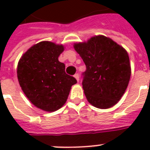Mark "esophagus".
I'll return each mask as SVG.
<instances>
[{
    "label": "esophagus",
    "instance_id": "esophagus-1",
    "mask_svg": "<svg viewBox=\"0 0 150 150\" xmlns=\"http://www.w3.org/2000/svg\"><path fill=\"white\" fill-rule=\"evenodd\" d=\"M74 77L76 79V80H77L78 82L79 81V74H75V75H74Z\"/></svg>",
    "mask_w": 150,
    "mask_h": 150
}]
</instances>
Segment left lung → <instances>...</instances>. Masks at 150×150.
I'll return each instance as SVG.
<instances>
[{"instance_id":"obj_1","label":"left lung","mask_w":150,"mask_h":150,"mask_svg":"<svg viewBox=\"0 0 150 150\" xmlns=\"http://www.w3.org/2000/svg\"><path fill=\"white\" fill-rule=\"evenodd\" d=\"M74 48L86 66L82 74V88L87 100L100 109L113 107L121 100L130 80L127 51L102 35L75 43Z\"/></svg>"}]
</instances>
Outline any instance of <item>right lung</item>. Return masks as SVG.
Wrapping results in <instances>:
<instances>
[{
	"mask_svg": "<svg viewBox=\"0 0 150 150\" xmlns=\"http://www.w3.org/2000/svg\"><path fill=\"white\" fill-rule=\"evenodd\" d=\"M64 46L42 41L29 48L20 58L17 76L22 91L36 107L56 111L67 101L71 88L77 81L65 73L58 61Z\"/></svg>",
	"mask_w": 150,
	"mask_h": 150,
	"instance_id": "obj_1",
	"label": "right lung"
}]
</instances>
